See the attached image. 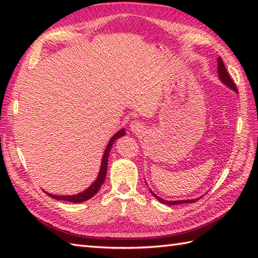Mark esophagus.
I'll use <instances>...</instances> for the list:
<instances>
[{
    "mask_svg": "<svg viewBox=\"0 0 258 258\" xmlns=\"http://www.w3.org/2000/svg\"><path fill=\"white\" fill-rule=\"evenodd\" d=\"M144 126L139 120H133V122H131L130 124V130L132 131L134 133H141L142 131H143Z\"/></svg>",
    "mask_w": 258,
    "mask_h": 258,
    "instance_id": "esophagus-1",
    "label": "esophagus"
}]
</instances>
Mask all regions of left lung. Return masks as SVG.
Masks as SVG:
<instances>
[{
  "label": "left lung",
  "instance_id": "1",
  "mask_svg": "<svg viewBox=\"0 0 258 258\" xmlns=\"http://www.w3.org/2000/svg\"><path fill=\"white\" fill-rule=\"evenodd\" d=\"M217 72H218V79L221 80L222 83H224V85H226L227 87H229V89L233 90L234 92L237 93V89L236 86H235L233 80L231 79V76L228 75L227 73V70L225 68V65H224V62L223 59L221 57L217 58ZM152 195L155 197V199L158 201L163 203V204H166V205H177V204H187V203H194L196 201H199L201 197H199V199H194V200H185V201H166V200H163L162 197L157 196L155 193H153V191L151 190Z\"/></svg>",
  "mask_w": 258,
  "mask_h": 258
}]
</instances>
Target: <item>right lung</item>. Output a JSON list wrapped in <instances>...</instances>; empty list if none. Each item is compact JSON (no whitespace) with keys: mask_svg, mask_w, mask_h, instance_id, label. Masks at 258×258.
<instances>
[{"mask_svg":"<svg viewBox=\"0 0 258 258\" xmlns=\"http://www.w3.org/2000/svg\"><path fill=\"white\" fill-rule=\"evenodd\" d=\"M125 135V128H120L118 132L115 133L112 139L109 140L108 144L106 146L105 151H104V154L102 157V162H101V167H100V172H98V175L96 179L93 182L89 187H87L85 190L81 191L79 194H75V195H53L51 193H47V191L44 190V193H46L48 196L52 197V199H55V200H59V201H67V202H72V203H82V202H85L87 200H90L91 197L94 196L98 190H100L102 184L104 183V180H105L106 177V173H107V161H108V155H109V152H111L112 146L114 144V142L116 141L117 139L122 138V136Z\"/></svg>","mask_w":258,"mask_h":258,"instance_id":"1","label":"right lung"}]
</instances>
